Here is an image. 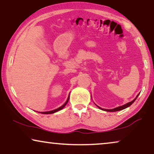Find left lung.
Wrapping results in <instances>:
<instances>
[{"instance_id":"1","label":"left lung","mask_w":154,"mask_h":154,"mask_svg":"<svg viewBox=\"0 0 154 154\" xmlns=\"http://www.w3.org/2000/svg\"><path fill=\"white\" fill-rule=\"evenodd\" d=\"M138 96H139V94L137 95V97H136V98L133 100V101H131V102H129V103H126L125 104V105H122V106H121V107H116V108H114V109H102L101 107H98V108H100V109H103V110H105V111H107V112H117V111H120V110H122V109H125V108H127L128 107H129V106H131L132 104H133L134 102H135V100L136 99H137V98L138 97Z\"/></svg>"}]
</instances>
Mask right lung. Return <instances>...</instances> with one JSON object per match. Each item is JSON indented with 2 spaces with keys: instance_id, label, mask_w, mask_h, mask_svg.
<instances>
[{
  "instance_id": "obj_1",
  "label": "right lung",
  "mask_w": 154,
  "mask_h": 154,
  "mask_svg": "<svg viewBox=\"0 0 154 154\" xmlns=\"http://www.w3.org/2000/svg\"><path fill=\"white\" fill-rule=\"evenodd\" d=\"M69 98H70V96H68V100H67L66 103H64V105H63L61 106V107H58V108H57V109H54V110H52V111H49V112H41V113H42V114H53V113H54V112H56L59 111V110L62 109L63 108V107H65V106H66V105H67V103H68V100H69Z\"/></svg>"
}]
</instances>
